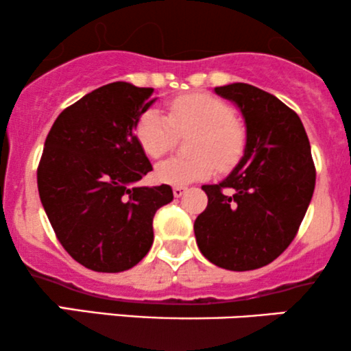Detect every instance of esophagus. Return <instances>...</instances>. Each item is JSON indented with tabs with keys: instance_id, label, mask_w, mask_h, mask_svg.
Here are the masks:
<instances>
[{
	"instance_id": "esophagus-1",
	"label": "esophagus",
	"mask_w": 351,
	"mask_h": 351,
	"mask_svg": "<svg viewBox=\"0 0 351 351\" xmlns=\"http://www.w3.org/2000/svg\"><path fill=\"white\" fill-rule=\"evenodd\" d=\"M184 193H186V188H184V186H175V188H173V195H175V198H181Z\"/></svg>"
}]
</instances>
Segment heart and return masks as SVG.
<instances>
[{"mask_svg": "<svg viewBox=\"0 0 351 351\" xmlns=\"http://www.w3.org/2000/svg\"><path fill=\"white\" fill-rule=\"evenodd\" d=\"M195 132L189 158H168L155 168L160 183L183 186L209 178L216 170H229L239 162L245 147V132L234 112L209 94H188L168 104V117L158 110L143 112L135 125V138L145 155L156 160L173 148L176 134Z\"/></svg>", "mask_w": 351, "mask_h": 351, "instance_id": "heart-1", "label": "heart"}]
</instances>
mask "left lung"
<instances>
[{"instance_id":"left-lung-1","label":"left lung","mask_w":351,"mask_h":351,"mask_svg":"<svg viewBox=\"0 0 351 351\" xmlns=\"http://www.w3.org/2000/svg\"><path fill=\"white\" fill-rule=\"evenodd\" d=\"M245 123L244 155L217 184H203L208 206L195 221L201 254L228 271H252L295 237L315 188V167L299 115L269 92L236 82L216 87Z\"/></svg>"}]
</instances>
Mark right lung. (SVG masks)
I'll use <instances>...</instances> for the list:
<instances>
[{"mask_svg": "<svg viewBox=\"0 0 351 351\" xmlns=\"http://www.w3.org/2000/svg\"><path fill=\"white\" fill-rule=\"evenodd\" d=\"M152 87L112 82L60 112L38 167L39 198L62 247L95 272H122L147 256L168 184L135 186L152 171L135 138Z\"/></svg>", "mask_w": 351, "mask_h": 351, "instance_id": "1", "label": "right lung"}]
</instances>
